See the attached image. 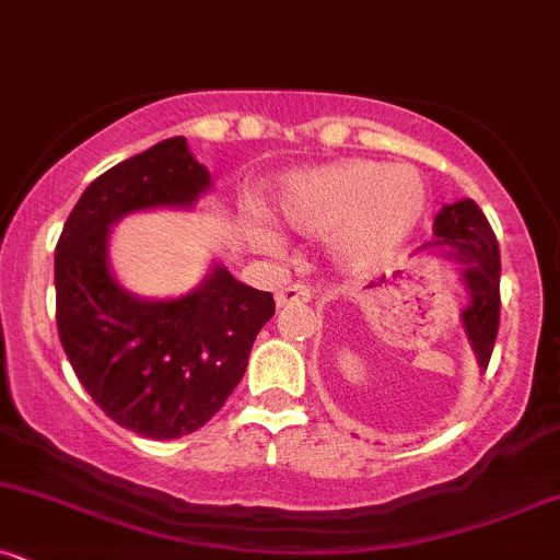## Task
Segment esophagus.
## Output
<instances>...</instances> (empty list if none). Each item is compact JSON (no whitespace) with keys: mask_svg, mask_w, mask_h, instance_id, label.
I'll return each mask as SVG.
<instances>
[{"mask_svg":"<svg viewBox=\"0 0 560 560\" xmlns=\"http://www.w3.org/2000/svg\"><path fill=\"white\" fill-rule=\"evenodd\" d=\"M315 299V288L310 285H288L278 291V296H275V302L278 306H291V304H306Z\"/></svg>","mask_w":560,"mask_h":560,"instance_id":"34e87169","label":"esophagus"}]
</instances>
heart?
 <instances>
[{"label":"heart","instance_id":"obj_1","mask_svg":"<svg viewBox=\"0 0 560 560\" xmlns=\"http://www.w3.org/2000/svg\"><path fill=\"white\" fill-rule=\"evenodd\" d=\"M427 189L408 165L345 160L282 178L275 215L306 237H328V254L341 269L365 272L400 250L422 221ZM248 237L258 248L278 250L280 237L254 213Z\"/></svg>","mask_w":560,"mask_h":560}]
</instances>
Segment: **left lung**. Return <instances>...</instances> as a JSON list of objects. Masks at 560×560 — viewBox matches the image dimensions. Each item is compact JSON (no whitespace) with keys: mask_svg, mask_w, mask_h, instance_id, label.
<instances>
[{"mask_svg":"<svg viewBox=\"0 0 560 560\" xmlns=\"http://www.w3.org/2000/svg\"><path fill=\"white\" fill-rule=\"evenodd\" d=\"M435 240L422 250H435L459 261V280L467 291L462 326L480 371L489 365L499 330V243L483 210L472 200L443 206L432 224Z\"/></svg>","mask_w":560,"mask_h":560,"instance_id":"8db88e82","label":"left lung"}]
</instances>
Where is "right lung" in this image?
Returning a JSON list of instances; mask_svg holds the SVG:
<instances>
[{"instance_id": "right-lung-1", "label": "right lung", "mask_w": 560, "mask_h": 560, "mask_svg": "<svg viewBox=\"0 0 560 560\" xmlns=\"http://www.w3.org/2000/svg\"><path fill=\"white\" fill-rule=\"evenodd\" d=\"M210 173L186 138H165L82 191L56 245V317L66 358L90 398L152 441L189 435L224 406L250 347L275 315L272 293L213 264L195 291L143 299L109 264L112 226L154 208H191Z\"/></svg>"}]
</instances>
